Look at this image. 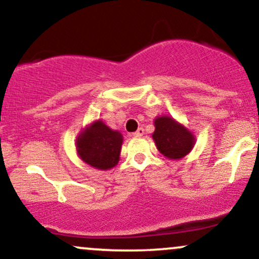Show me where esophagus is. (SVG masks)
Returning a JSON list of instances; mask_svg holds the SVG:
<instances>
[{"label":"esophagus","instance_id":"1","mask_svg":"<svg viewBox=\"0 0 259 259\" xmlns=\"http://www.w3.org/2000/svg\"><path fill=\"white\" fill-rule=\"evenodd\" d=\"M144 133H145V132H144V129H142V127H139V129L136 130L135 133H133L132 135L134 136V138H141V136L144 135Z\"/></svg>","mask_w":259,"mask_h":259}]
</instances>
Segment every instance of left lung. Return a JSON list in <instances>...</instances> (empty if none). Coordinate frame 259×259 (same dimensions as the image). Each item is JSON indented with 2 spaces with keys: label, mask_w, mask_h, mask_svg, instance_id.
<instances>
[{
  "label": "left lung",
  "mask_w": 259,
  "mask_h": 259,
  "mask_svg": "<svg viewBox=\"0 0 259 259\" xmlns=\"http://www.w3.org/2000/svg\"><path fill=\"white\" fill-rule=\"evenodd\" d=\"M152 138L159 152L171 159H179L191 151L195 138L189 130L170 117H159L154 120Z\"/></svg>",
  "instance_id": "1"
}]
</instances>
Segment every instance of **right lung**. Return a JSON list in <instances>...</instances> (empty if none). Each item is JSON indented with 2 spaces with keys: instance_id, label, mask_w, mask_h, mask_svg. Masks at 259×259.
<instances>
[{
  "instance_id": "right-lung-1",
  "label": "right lung",
  "mask_w": 259,
  "mask_h": 259,
  "mask_svg": "<svg viewBox=\"0 0 259 259\" xmlns=\"http://www.w3.org/2000/svg\"><path fill=\"white\" fill-rule=\"evenodd\" d=\"M123 136L97 120L76 140V151L84 162L97 169H111L119 160Z\"/></svg>"
}]
</instances>
